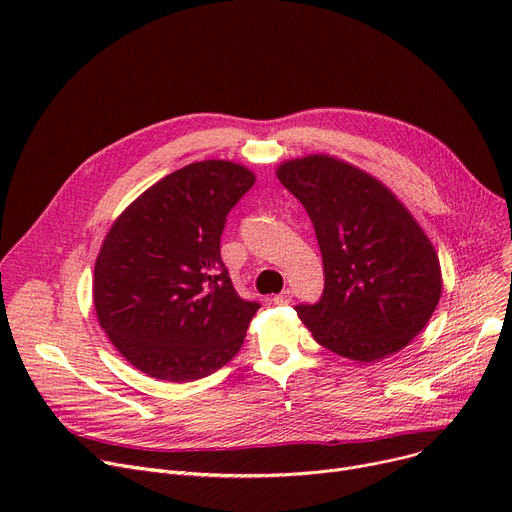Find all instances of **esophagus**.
Returning <instances> with one entry per match:
<instances>
[{"instance_id":"34e87169","label":"esophagus","mask_w":512,"mask_h":512,"mask_svg":"<svg viewBox=\"0 0 512 512\" xmlns=\"http://www.w3.org/2000/svg\"><path fill=\"white\" fill-rule=\"evenodd\" d=\"M274 303H276V305H288V303H292V290H290V288H284L280 294H276Z\"/></svg>"}]
</instances>
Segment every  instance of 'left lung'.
<instances>
[{
  "label": "left lung",
  "mask_w": 512,
  "mask_h": 512,
  "mask_svg": "<svg viewBox=\"0 0 512 512\" xmlns=\"http://www.w3.org/2000/svg\"><path fill=\"white\" fill-rule=\"evenodd\" d=\"M278 180L307 209L326 286L297 315L328 351L371 363L402 351L434 315L440 259L378 178L326 153L286 159Z\"/></svg>",
  "instance_id": "obj_1"
}]
</instances>
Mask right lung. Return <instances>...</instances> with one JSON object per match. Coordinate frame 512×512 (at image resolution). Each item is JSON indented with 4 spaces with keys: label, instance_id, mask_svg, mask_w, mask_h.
I'll return each mask as SVG.
<instances>
[{
    "label": "right lung",
    "instance_id": "add662e5",
    "mask_svg": "<svg viewBox=\"0 0 512 512\" xmlns=\"http://www.w3.org/2000/svg\"><path fill=\"white\" fill-rule=\"evenodd\" d=\"M253 184L234 161H195L149 186L105 234L93 276L99 326L149 378L195 382L240 351L259 303L238 297L220 236Z\"/></svg>",
    "mask_w": 512,
    "mask_h": 512
}]
</instances>
